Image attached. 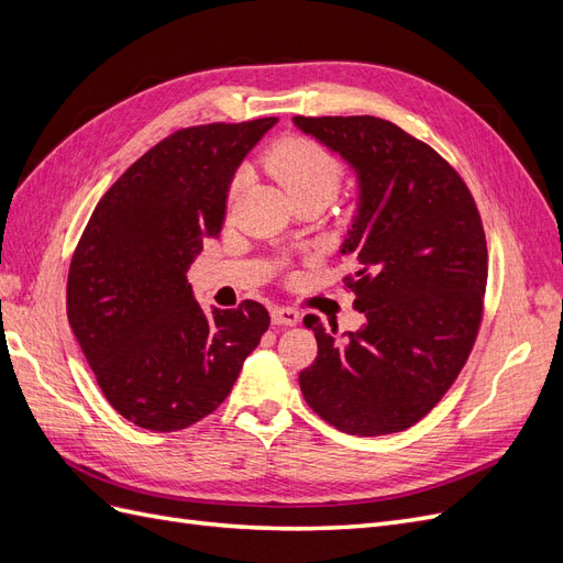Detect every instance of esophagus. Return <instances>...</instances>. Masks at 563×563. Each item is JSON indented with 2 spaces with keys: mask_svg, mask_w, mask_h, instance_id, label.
Returning <instances> with one entry per match:
<instances>
[{
  "mask_svg": "<svg viewBox=\"0 0 563 563\" xmlns=\"http://www.w3.org/2000/svg\"><path fill=\"white\" fill-rule=\"evenodd\" d=\"M300 321V312L291 310V308H275L272 310V323L275 327H296Z\"/></svg>",
  "mask_w": 563,
  "mask_h": 563,
  "instance_id": "obj_1",
  "label": "esophagus"
}]
</instances>
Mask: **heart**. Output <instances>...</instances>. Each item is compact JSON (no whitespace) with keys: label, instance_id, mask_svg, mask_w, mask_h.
I'll use <instances>...</instances> for the list:
<instances>
[{"label":"heart","instance_id":"heart-1","mask_svg":"<svg viewBox=\"0 0 563 563\" xmlns=\"http://www.w3.org/2000/svg\"><path fill=\"white\" fill-rule=\"evenodd\" d=\"M265 168L294 199L327 197L331 201L340 187V178H343V164L338 157H333L327 147L305 139L277 143L265 155ZM236 185L240 183H234L232 192Z\"/></svg>","mask_w":563,"mask_h":563}]
</instances>
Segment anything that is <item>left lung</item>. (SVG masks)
I'll return each instance as SVG.
<instances>
[{"instance_id": "8db88e82", "label": "left lung", "mask_w": 563, "mask_h": 563, "mask_svg": "<svg viewBox=\"0 0 563 563\" xmlns=\"http://www.w3.org/2000/svg\"><path fill=\"white\" fill-rule=\"evenodd\" d=\"M356 174V211L340 253L364 312L338 338L317 314V360L300 371L312 411L347 434L411 428L446 395L472 352L488 277L486 236L467 185L437 152L378 117H294Z\"/></svg>"}]
</instances>
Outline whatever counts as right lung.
<instances>
[{
  "instance_id": "right-lung-1",
  "label": "right lung",
  "mask_w": 563,
  "mask_h": 563,
  "mask_svg": "<svg viewBox=\"0 0 563 563\" xmlns=\"http://www.w3.org/2000/svg\"><path fill=\"white\" fill-rule=\"evenodd\" d=\"M275 117L190 126L98 201L67 275V321L106 399L143 430L213 413L269 327L261 302L207 312L187 269L223 230L234 172Z\"/></svg>"
}]
</instances>
